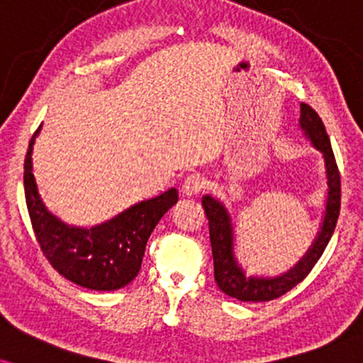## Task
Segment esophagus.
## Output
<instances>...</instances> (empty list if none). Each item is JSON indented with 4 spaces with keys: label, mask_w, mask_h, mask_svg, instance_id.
<instances>
[{
    "label": "esophagus",
    "mask_w": 363,
    "mask_h": 363,
    "mask_svg": "<svg viewBox=\"0 0 363 363\" xmlns=\"http://www.w3.org/2000/svg\"><path fill=\"white\" fill-rule=\"evenodd\" d=\"M203 191V179L198 174H191L186 177V181L182 182V194L191 198V196H198Z\"/></svg>",
    "instance_id": "34e87169"
}]
</instances>
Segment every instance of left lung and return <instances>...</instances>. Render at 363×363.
<instances>
[{
  "label": "left lung",
  "instance_id": "1",
  "mask_svg": "<svg viewBox=\"0 0 363 363\" xmlns=\"http://www.w3.org/2000/svg\"><path fill=\"white\" fill-rule=\"evenodd\" d=\"M299 128L323 157L326 176V199L325 213H323L316 237L306 253L291 269L277 274V276H247V270L240 264L237 250H235L237 237H235V225L228 208L220 199L209 194L203 196L201 199L209 223V238H211L213 262H215V281L218 287L230 298L245 301V303L248 301L260 303V301L281 298L292 287L298 286L301 281H304V277L311 272L333 235L340 215V199H342L340 174L325 125L318 113L306 103H301Z\"/></svg>",
  "mask_w": 363,
  "mask_h": 363
}]
</instances>
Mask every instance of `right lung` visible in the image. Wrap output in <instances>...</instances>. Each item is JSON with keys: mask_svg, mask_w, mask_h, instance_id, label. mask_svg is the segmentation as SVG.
<instances>
[{"mask_svg": "<svg viewBox=\"0 0 363 363\" xmlns=\"http://www.w3.org/2000/svg\"><path fill=\"white\" fill-rule=\"evenodd\" d=\"M33 133L25 157V199L42 252L57 272L93 291H116L137 277L148 237L165 213L177 203L176 187L140 201L120 215L91 228L64 223L47 209L33 176Z\"/></svg>", "mask_w": 363, "mask_h": 363, "instance_id": "right-lung-1", "label": "right lung"}]
</instances>
